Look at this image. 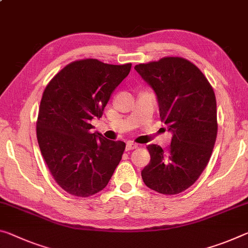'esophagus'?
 Here are the masks:
<instances>
[{"label": "esophagus", "instance_id": "1", "mask_svg": "<svg viewBox=\"0 0 248 248\" xmlns=\"http://www.w3.org/2000/svg\"><path fill=\"white\" fill-rule=\"evenodd\" d=\"M138 148V145L132 143V142H128L127 144H125V150L127 151H130V150H133V149H137Z\"/></svg>", "mask_w": 248, "mask_h": 248}]
</instances>
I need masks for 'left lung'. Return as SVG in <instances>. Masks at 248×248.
Segmentation results:
<instances>
[{
  "instance_id": "left-lung-1",
  "label": "left lung",
  "mask_w": 248,
  "mask_h": 248,
  "mask_svg": "<svg viewBox=\"0 0 248 248\" xmlns=\"http://www.w3.org/2000/svg\"><path fill=\"white\" fill-rule=\"evenodd\" d=\"M155 90L160 118L172 132L171 145H148L150 162L141 171L145 186L161 194L190 187L209 163L217 135L214 90L203 73L182 57L135 66Z\"/></svg>"
}]
</instances>
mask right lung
Returning a JSON list of instances; mask_svg holds the SVG:
<instances>
[{
  "label": "right lung",
  "mask_w": 248,
  "mask_h": 248,
  "mask_svg": "<svg viewBox=\"0 0 248 248\" xmlns=\"http://www.w3.org/2000/svg\"><path fill=\"white\" fill-rule=\"evenodd\" d=\"M131 64L110 65L88 58L68 64L43 93L36 121L42 155L54 180L67 193L88 198L103 190L119 164L125 143L92 133L110 96Z\"/></svg>",
  "instance_id": "add662e5"
}]
</instances>
